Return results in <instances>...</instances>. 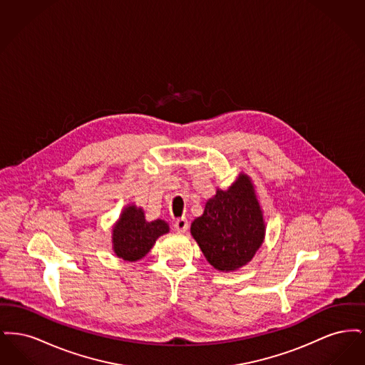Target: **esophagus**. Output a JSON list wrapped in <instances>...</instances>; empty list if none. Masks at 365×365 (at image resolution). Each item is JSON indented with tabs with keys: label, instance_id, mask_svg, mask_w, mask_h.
I'll return each instance as SVG.
<instances>
[{
	"label": "esophagus",
	"instance_id": "esophagus-1",
	"mask_svg": "<svg viewBox=\"0 0 365 365\" xmlns=\"http://www.w3.org/2000/svg\"><path fill=\"white\" fill-rule=\"evenodd\" d=\"M175 231L178 232H185L189 228V222L186 217H180L178 220H175L174 223Z\"/></svg>",
	"mask_w": 365,
	"mask_h": 365
}]
</instances>
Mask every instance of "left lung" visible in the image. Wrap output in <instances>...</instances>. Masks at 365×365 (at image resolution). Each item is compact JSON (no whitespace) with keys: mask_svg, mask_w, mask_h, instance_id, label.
<instances>
[{"mask_svg":"<svg viewBox=\"0 0 365 365\" xmlns=\"http://www.w3.org/2000/svg\"><path fill=\"white\" fill-rule=\"evenodd\" d=\"M190 231L217 271H237L252 260L264 242L265 223L250 178L240 174L227 190L217 189Z\"/></svg>","mask_w":365,"mask_h":365,"instance_id":"1","label":"left lung"}]
</instances>
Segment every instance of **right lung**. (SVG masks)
<instances>
[{
  "instance_id": "add662e5",
  "label": "right lung",
  "mask_w": 365,
  "mask_h": 365,
  "mask_svg": "<svg viewBox=\"0 0 365 365\" xmlns=\"http://www.w3.org/2000/svg\"><path fill=\"white\" fill-rule=\"evenodd\" d=\"M170 231L168 223L161 219L146 222L142 208L128 205L112 230L115 255L124 261L140 260L153 247L158 237Z\"/></svg>"
}]
</instances>
